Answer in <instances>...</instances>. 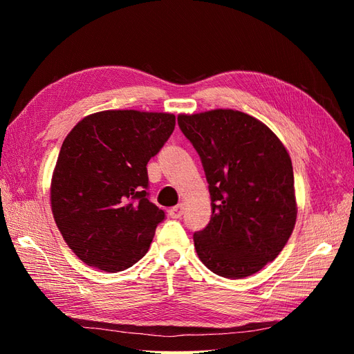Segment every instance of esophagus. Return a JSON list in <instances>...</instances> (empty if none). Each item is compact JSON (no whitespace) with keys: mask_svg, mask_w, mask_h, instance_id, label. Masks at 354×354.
Returning <instances> with one entry per match:
<instances>
[{"mask_svg":"<svg viewBox=\"0 0 354 354\" xmlns=\"http://www.w3.org/2000/svg\"><path fill=\"white\" fill-rule=\"evenodd\" d=\"M183 209H185L183 203H178V205H176V207L169 209V217L171 218H180L181 216H183Z\"/></svg>","mask_w":354,"mask_h":354,"instance_id":"34e87169","label":"esophagus"}]
</instances>
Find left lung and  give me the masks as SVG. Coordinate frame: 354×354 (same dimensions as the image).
<instances>
[{
	"mask_svg": "<svg viewBox=\"0 0 354 354\" xmlns=\"http://www.w3.org/2000/svg\"><path fill=\"white\" fill-rule=\"evenodd\" d=\"M181 133L205 171L212 216L194 233L208 269L229 279L261 270L294 230L292 162L269 127L239 111L178 115Z\"/></svg>",
	"mask_w": 354,
	"mask_h": 354,
	"instance_id": "8db88e82",
	"label": "left lung"
}]
</instances>
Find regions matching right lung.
Here are the masks:
<instances>
[{"label": "right lung", "mask_w": 354, "mask_h": 354, "mask_svg": "<svg viewBox=\"0 0 354 354\" xmlns=\"http://www.w3.org/2000/svg\"><path fill=\"white\" fill-rule=\"evenodd\" d=\"M174 127L171 113L104 111L66 136L53 173L51 211L87 266L116 273L147 252L165 212L149 201L146 165Z\"/></svg>", "instance_id": "1"}]
</instances>
